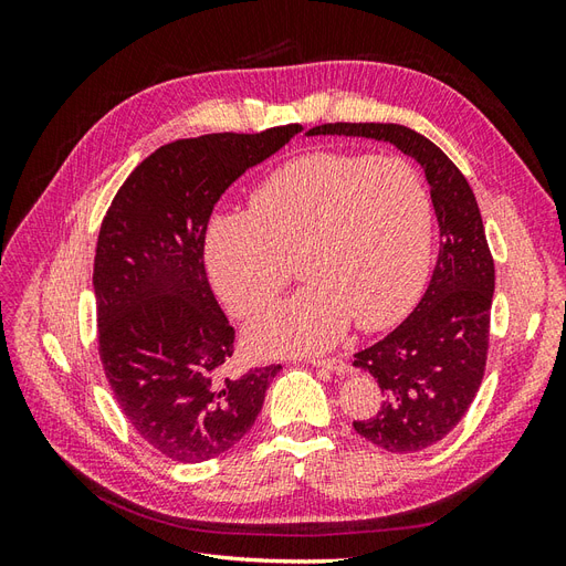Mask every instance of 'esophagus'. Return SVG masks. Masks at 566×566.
<instances>
[{"instance_id": "1", "label": "esophagus", "mask_w": 566, "mask_h": 566, "mask_svg": "<svg viewBox=\"0 0 566 566\" xmlns=\"http://www.w3.org/2000/svg\"><path fill=\"white\" fill-rule=\"evenodd\" d=\"M310 364L316 366V368H328L331 373H337V375L347 370V364L337 356H333V358H310Z\"/></svg>"}]
</instances>
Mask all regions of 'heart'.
Instances as JSON below:
<instances>
[{
    "instance_id": "1",
    "label": "heart",
    "mask_w": 566,
    "mask_h": 566,
    "mask_svg": "<svg viewBox=\"0 0 566 566\" xmlns=\"http://www.w3.org/2000/svg\"><path fill=\"white\" fill-rule=\"evenodd\" d=\"M432 200L399 156L310 153L276 169L250 212L214 214L205 264L229 310L250 318L297 269L306 287L248 328L260 354L318 352L356 328L380 331L416 302L430 266Z\"/></svg>"
}]
</instances>
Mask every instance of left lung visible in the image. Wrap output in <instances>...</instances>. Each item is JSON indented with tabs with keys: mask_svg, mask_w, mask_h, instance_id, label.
<instances>
[{
	"mask_svg": "<svg viewBox=\"0 0 566 566\" xmlns=\"http://www.w3.org/2000/svg\"><path fill=\"white\" fill-rule=\"evenodd\" d=\"M387 142L424 169L439 256L422 300L387 337L354 354L382 389L380 410L354 430L389 453H416L465 418L484 378L495 285L493 256L468 179L437 144L391 123H328L306 132Z\"/></svg>",
	"mask_w": 566,
	"mask_h": 566,
	"instance_id": "1",
	"label": "left lung"
}]
</instances>
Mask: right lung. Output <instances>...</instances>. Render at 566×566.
<instances>
[{"instance_id": "obj_1", "label": "right lung", "mask_w": 566, "mask_h": 566, "mask_svg": "<svg viewBox=\"0 0 566 566\" xmlns=\"http://www.w3.org/2000/svg\"><path fill=\"white\" fill-rule=\"evenodd\" d=\"M302 125L205 134L160 146L119 186L98 231V356L125 418L179 462L217 458L260 416L281 364L229 368L235 331L205 271L221 193Z\"/></svg>"}]
</instances>
